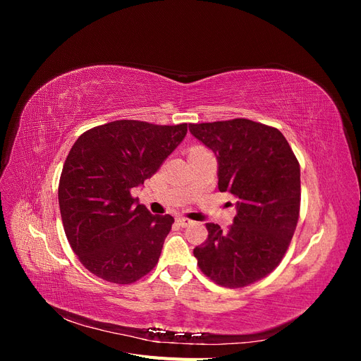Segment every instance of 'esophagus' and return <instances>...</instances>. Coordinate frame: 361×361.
Masks as SVG:
<instances>
[{
  "label": "esophagus",
  "instance_id": "esophagus-1",
  "mask_svg": "<svg viewBox=\"0 0 361 361\" xmlns=\"http://www.w3.org/2000/svg\"><path fill=\"white\" fill-rule=\"evenodd\" d=\"M176 221H178V224H179V226H182V227H187V226L192 224V221H191V220H188V218H185V216H178V218H176Z\"/></svg>",
  "mask_w": 361,
  "mask_h": 361
}]
</instances>
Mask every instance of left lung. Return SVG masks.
<instances>
[{
	"instance_id": "1",
	"label": "left lung",
	"mask_w": 361,
	"mask_h": 361,
	"mask_svg": "<svg viewBox=\"0 0 361 361\" xmlns=\"http://www.w3.org/2000/svg\"><path fill=\"white\" fill-rule=\"evenodd\" d=\"M190 133L218 162V190L238 199L233 224L207 223L194 248L204 276L244 288L268 276L285 256L300 216V164L279 129L248 118L190 123Z\"/></svg>"
}]
</instances>
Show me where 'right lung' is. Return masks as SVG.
Here are the masks:
<instances>
[{"label":"right lung","instance_id":"right-lung-1","mask_svg":"<svg viewBox=\"0 0 361 361\" xmlns=\"http://www.w3.org/2000/svg\"><path fill=\"white\" fill-rule=\"evenodd\" d=\"M187 130V123L116 120L75 141L63 166L59 204L73 253L92 274L129 285L158 264L174 218L152 215L130 190L157 173Z\"/></svg>","mask_w":361,"mask_h":361}]
</instances>
